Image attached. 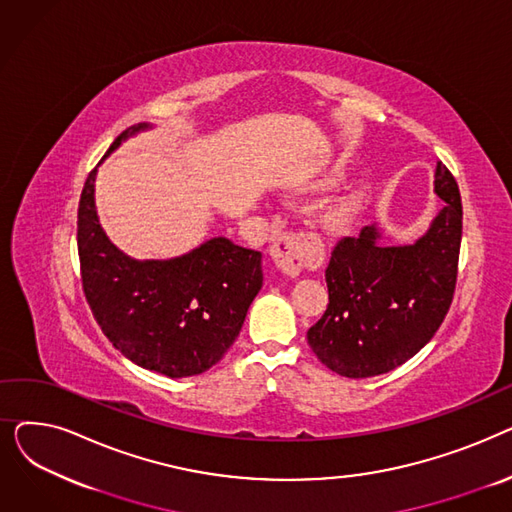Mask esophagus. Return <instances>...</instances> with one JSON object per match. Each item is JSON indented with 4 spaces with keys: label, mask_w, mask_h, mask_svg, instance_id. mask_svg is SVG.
<instances>
[{
    "label": "esophagus",
    "mask_w": 512,
    "mask_h": 512,
    "mask_svg": "<svg viewBox=\"0 0 512 512\" xmlns=\"http://www.w3.org/2000/svg\"><path fill=\"white\" fill-rule=\"evenodd\" d=\"M313 242L305 234H280L270 249L278 270L286 276H299L303 265L313 259Z\"/></svg>",
    "instance_id": "esophagus-1"
}]
</instances>
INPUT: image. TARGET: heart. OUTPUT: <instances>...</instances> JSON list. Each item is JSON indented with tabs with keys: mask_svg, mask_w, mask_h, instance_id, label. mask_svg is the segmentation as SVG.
I'll list each match as a JSON object with an SVG mask.
<instances>
[{
	"mask_svg": "<svg viewBox=\"0 0 512 512\" xmlns=\"http://www.w3.org/2000/svg\"><path fill=\"white\" fill-rule=\"evenodd\" d=\"M334 180H338V172H328V174H324V176L317 180V186H328ZM348 218H351V203H348V201H342V203L334 205L330 209V213H328V222L330 224H344Z\"/></svg>",
	"mask_w": 512,
	"mask_h": 512,
	"instance_id": "1",
	"label": "heart"
}]
</instances>
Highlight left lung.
I'll list each match as a JSON object with an SVG mask.
<instances>
[{
  "label": "left lung",
  "instance_id": "left-lung-1",
  "mask_svg": "<svg viewBox=\"0 0 512 512\" xmlns=\"http://www.w3.org/2000/svg\"><path fill=\"white\" fill-rule=\"evenodd\" d=\"M434 193L444 207L411 245H386L378 224L342 238L326 267L330 305L307 332L315 357L344 378L388 373L434 338L452 303L463 205L438 161Z\"/></svg>",
  "mask_w": 512,
  "mask_h": 512
}]
</instances>
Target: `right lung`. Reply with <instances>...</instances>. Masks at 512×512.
I'll use <instances>...</instances> for the list:
<instances>
[{
	"label": "right lung",
	"instance_id": "1",
	"mask_svg": "<svg viewBox=\"0 0 512 512\" xmlns=\"http://www.w3.org/2000/svg\"><path fill=\"white\" fill-rule=\"evenodd\" d=\"M151 128L147 122L126 128L103 159ZM97 168L80 195L76 234L85 297L97 324L143 369L174 380L207 371L228 353L245 324L263 286V255L226 236L170 259L126 255L99 222Z\"/></svg>",
	"mask_w": 512,
	"mask_h": 512
}]
</instances>
